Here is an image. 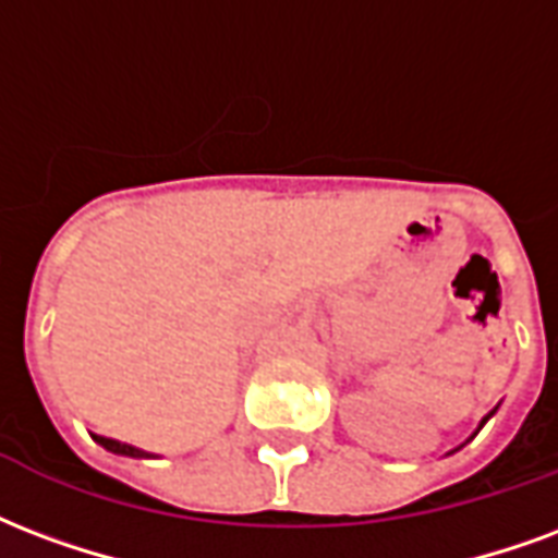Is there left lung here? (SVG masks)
<instances>
[{"mask_svg": "<svg viewBox=\"0 0 558 558\" xmlns=\"http://www.w3.org/2000/svg\"><path fill=\"white\" fill-rule=\"evenodd\" d=\"M490 414H494V411H490ZM488 414V416H490ZM488 416H485V420H482V423H478V428H482V426H485V423H488Z\"/></svg>", "mask_w": 558, "mask_h": 558, "instance_id": "1", "label": "left lung"}]
</instances>
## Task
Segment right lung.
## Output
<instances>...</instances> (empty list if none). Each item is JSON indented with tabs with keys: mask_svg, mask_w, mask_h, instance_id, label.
<instances>
[{
	"mask_svg": "<svg viewBox=\"0 0 558 558\" xmlns=\"http://www.w3.org/2000/svg\"><path fill=\"white\" fill-rule=\"evenodd\" d=\"M102 449H109L114 456H130V458H150V452H144V449H135L130 444H121V440H111V437H102V435H90Z\"/></svg>",
	"mask_w": 558,
	"mask_h": 558,
	"instance_id": "obj_1",
	"label": "right lung"
}]
</instances>
